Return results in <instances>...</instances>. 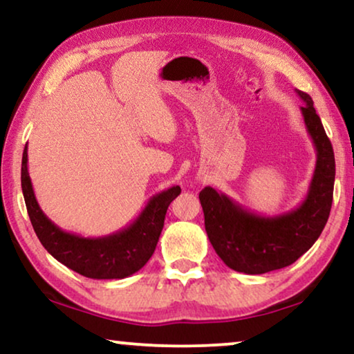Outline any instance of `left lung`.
<instances>
[{"label":"left lung","mask_w":354,"mask_h":354,"mask_svg":"<svg viewBox=\"0 0 354 354\" xmlns=\"http://www.w3.org/2000/svg\"><path fill=\"white\" fill-rule=\"evenodd\" d=\"M297 93L304 101L301 114L317 156L301 205L283 214L261 216L212 187L200 192L207 239L217 256L236 272L266 274L293 264L319 239L330 214L335 182L333 148L311 96L299 90Z\"/></svg>","instance_id":"1"}]
</instances>
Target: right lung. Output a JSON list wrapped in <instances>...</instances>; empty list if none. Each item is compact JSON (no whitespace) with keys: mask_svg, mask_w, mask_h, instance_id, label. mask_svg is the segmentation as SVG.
Instances as JSON below:
<instances>
[{"mask_svg":"<svg viewBox=\"0 0 354 354\" xmlns=\"http://www.w3.org/2000/svg\"><path fill=\"white\" fill-rule=\"evenodd\" d=\"M27 147L22 154V193L33 230L53 258L88 279H125L138 272L156 250L167 207L180 195L174 185L153 198L132 224L106 236L85 239L57 227L38 205L27 169Z\"/></svg>","mask_w":354,"mask_h":354,"instance_id":"right-lung-1","label":"right lung"}]
</instances>
